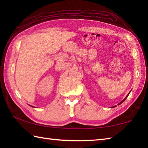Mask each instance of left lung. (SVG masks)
I'll return each mask as SVG.
<instances>
[{"label":"left lung","mask_w":148,"mask_h":148,"mask_svg":"<svg viewBox=\"0 0 148 148\" xmlns=\"http://www.w3.org/2000/svg\"><path fill=\"white\" fill-rule=\"evenodd\" d=\"M128 95H129V94H128V95H127V97H126V98H125V99H124V100H122V101H121V102H120V103H119V104H121V103H122V102H124V101H125V99H127V97H128ZM114 107H116V106H114Z\"/></svg>","instance_id":"8db88e82"}]
</instances>
